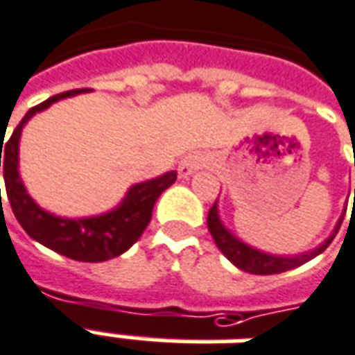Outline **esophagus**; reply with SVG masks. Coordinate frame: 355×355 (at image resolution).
<instances>
[{
  "label": "esophagus",
  "instance_id": "esophagus-1",
  "mask_svg": "<svg viewBox=\"0 0 355 355\" xmlns=\"http://www.w3.org/2000/svg\"><path fill=\"white\" fill-rule=\"evenodd\" d=\"M207 157L205 155H200V153H196V155H186L184 159L180 161V165H178V175L180 178H188L190 175H194L196 171L202 169L207 165Z\"/></svg>",
  "mask_w": 355,
  "mask_h": 355
}]
</instances>
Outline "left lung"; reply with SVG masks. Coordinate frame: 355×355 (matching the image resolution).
<instances>
[{
	"mask_svg": "<svg viewBox=\"0 0 355 355\" xmlns=\"http://www.w3.org/2000/svg\"><path fill=\"white\" fill-rule=\"evenodd\" d=\"M355 196V188H354ZM355 205V200H354ZM346 211V209H344ZM342 219H338V223L334 225L331 236L324 240L323 244H319L317 248H313L311 252H304V254H294V255H277V254H267V252H261L257 248L250 246L244 240H240L236 234H232L225 223L220 220L219 215V205L217 202L213 203V207L207 213V229L211 232L215 244L220 250V254L225 255L229 259L230 263L238 267L240 271L252 272V275H277V272L290 271V269H296L300 265L307 263L309 259H313L319 254H323L327 246L333 242V238L336 236V232L340 229Z\"/></svg>",
	"mask_w": 355,
	"mask_h": 355,
	"instance_id": "1",
	"label": "left lung"
}]
</instances>
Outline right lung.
Listing matches in <instances>:
<instances>
[{
  "label": "right lung",
  "mask_w": 355,
  "mask_h": 355,
  "mask_svg": "<svg viewBox=\"0 0 355 355\" xmlns=\"http://www.w3.org/2000/svg\"><path fill=\"white\" fill-rule=\"evenodd\" d=\"M84 92L90 90L63 92L32 107L13 130L9 142L5 146L1 142L0 167L3 163L5 190L11 209L32 240L76 261L98 263L125 254L142 236V232L152 219L153 205L161 192H165L177 180V171H169L150 180L136 182L126 190L125 198L119 205L100 215L71 219V217H59L55 213H49L48 209L40 207L26 192V186L19 173V144H21L22 128L36 113L46 111L51 103L73 98ZM1 153H4L3 156L1 155Z\"/></svg>",
  "instance_id": "obj_1"
}]
</instances>
